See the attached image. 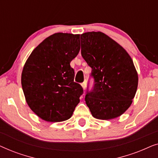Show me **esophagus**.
I'll return each mask as SVG.
<instances>
[{"label":"esophagus","mask_w":158,"mask_h":158,"mask_svg":"<svg viewBox=\"0 0 158 158\" xmlns=\"http://www.w3.org/2000/svg\"><path fill=\"white\" fill-rule=\"evenodd\" d=\"M81 85H82V87H83V89L85 90V87H86V82H83V83L81 84Z\"/></svg>","instance_id":"34e87169"}]
</instances>
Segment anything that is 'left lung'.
I'll return each instance as SVG.
<instances>
[{
  "mask_svg": "<svg viewBox=\"0 0 158 158\" xmlns=\"http://www.w3.org/2000/svg\"><path fill=\"white\" fill-rule=\"evenodd\" d=\"M81 55L91 68V89L85 101L92 116L108 120L118 117L132 103L138 85L133 61L126 50L102 32L81 35Z\"/></svg>",
  "mask_w": 158,
  "mask_h": 158,
  "instance_id": "obj_1",
  "label": "left lung"
}]
</instances>
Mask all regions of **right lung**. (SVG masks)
<instances>
[{"label":"right lung","mask_w":158,"mask_h":158,"mask_svg":"<svg viewBox=\"0 0 158 158\" xmlns=\"http://www.w3.org/2000/svg\"><path fill=\"white\" fill-rule=\"evenodd\" d=\"M80 51L78 34L56 33L40 43L26 62L21 85L26 101L42 119L59 122L70 118L83 89L74 82L70 62Z\"/></svg>","instance_id":"obj_1"}]
</instances>
